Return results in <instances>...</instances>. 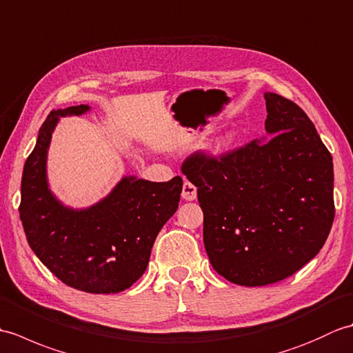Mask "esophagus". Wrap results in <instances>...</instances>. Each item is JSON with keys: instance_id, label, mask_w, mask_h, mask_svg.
<instances>
[{"instance_id": "esophagus-1", "label": "esophagus", "mask_w": 353, "mask_h": 353, "mask_svg": "<svg viewBox=\"0 0 353 353\" xmlns=\"http://www.w3.org/2000/svg\"><path fill=\"white\" fill-rule=\"evenodd\" d=\"M182 199L188 200V201H192V200L197 199V188L190 181H185V183H183Z\"/></svg>"}]
</instances>
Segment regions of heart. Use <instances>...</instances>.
Here are the masks:
<instances>
[{
    "label": "heart",
    "instance_id": "obj_1",
    "mask_svg": "<svg viewBox=\"0 0 353 353\" xmlns=\"http://www.w3.org/2000/svg\"><path fill=\"white\" fill-rule=\"evenodd\" d=\"M232 142V134H226V137L224 138H221L220 141H219V147L221 148V147H226V145H229Z\"/></svg>",
    "mask_w": 353,
    "mask_h": 353
}]
</instances>
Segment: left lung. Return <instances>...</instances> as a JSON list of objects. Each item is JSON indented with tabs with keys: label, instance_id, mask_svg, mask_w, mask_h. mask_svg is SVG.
Here are the masks:
<instances>
[{
	"label": "left lung",
	"instance_id": "left-lung-1",
	"mask_svg": "<svg viewBox=\"0 0 353 353\" xmlns=\"http://www.w3.org/2000/svg\"><path fill=\"white\" fill-rule=\"evenodd\" d=\"M264 97L272 138L220 156L196 152L182 163L197 186L209 261L244 287L301 270L323 247L335 215L332 156L316 127L296 103Z\"/></svg>",
	"mask_w": 353,
	"mask_h": 353
}]
</instances>
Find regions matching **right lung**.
I'll use <instances>...</instances> for the list:
<instances>
[{
  "label": "right lung",
  "instance_id": "add662e5",
  "mask_svg": "<svg viewBox=\"0 0 353 353\" xmlns=\"http://www.w3.org/2000/svg\"><path fill=\"white\" fill-rule=\"evenodd\" d=\"M86 104L52 110L27 157L19 219L42 264L63 283L92 294L124 291L144 274L154 239L177 211L183 181L124 177L99 203L74 211L47 183V152L59 117L81 115Z\"/></svg>",
  "mask_w": 353,
  "mask_h": 353
}]
</instances>
